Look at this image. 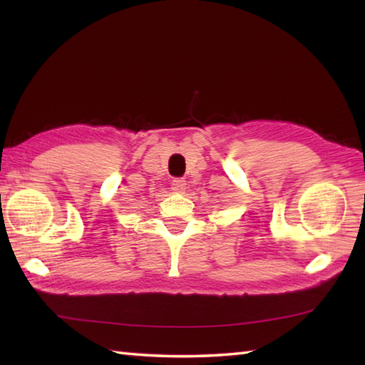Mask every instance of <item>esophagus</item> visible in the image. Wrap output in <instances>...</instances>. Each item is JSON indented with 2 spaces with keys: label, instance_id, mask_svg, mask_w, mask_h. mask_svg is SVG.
<instances>
[{
  "label": "esophagus",
  "instance_id": "esophagus-1",
  "mask_svg": "<svg viewBox=\"0 0 365 365\" xmlns=\"http://www.w3.org/2000/svg\"><path fill=\"white\" fill-rule=\"evenodd\" d=\"M185 188H187V182L183 178H174L173 180V191L174 192H183Z\"/></svg>",
  "mask_w": 365,
  "mask_h": 365
}]
</instances>
